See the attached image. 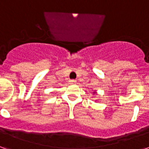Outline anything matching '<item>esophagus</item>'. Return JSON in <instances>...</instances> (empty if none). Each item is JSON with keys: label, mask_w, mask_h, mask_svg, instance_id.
<instances>
[{"label": "esophagus", "mask_w": 149, "mask_h": 149, "mask_svg": "<svg viewBox=\"0 0 149 149\" xmlns=\"http://www.w3.org/2000/svg\"><path fill=\"white\" fill-rule=\"evenodd\" d=\"M69 82H70L71 84H75V83H76V81H75V80H70Z\"/></svg>", "instance_id": "obj_1"}]
</instances>
